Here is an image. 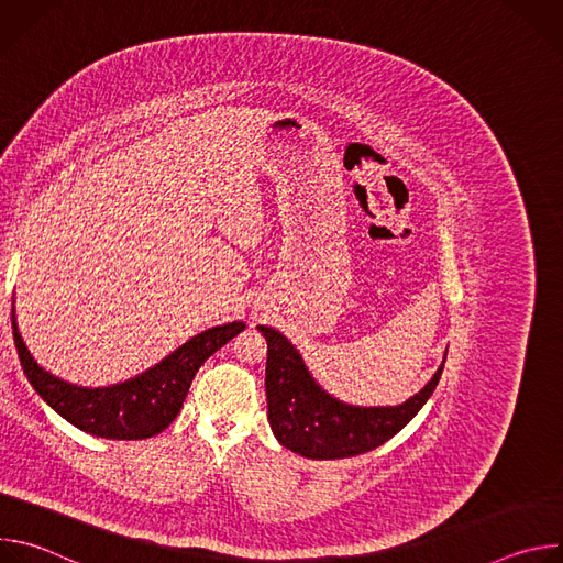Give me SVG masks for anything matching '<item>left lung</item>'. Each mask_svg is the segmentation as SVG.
I'll return each instance as SVG.
<instances>
[{"label":"left lung","mask_w":563,"mask_h":563,"mask_svg":"<svg viewBox=\"0 0 563 563\" xmlns=\"http://www.w3.org/2000/svg\"><path fill=\"white\" fill-rule=\"evenodd\" d=\"M267 341V417L276 439L307 459H345L369 452L404 430L439 385L432 380L404 406L354 408L320 389L296 347L274 328L258 325Z\"/></svg>","instance_id":"left-lung-1"}]
</instances>
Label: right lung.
<instances>
[{
	"label": "right lung",
	"mask_w": 563,
	"mask_h": 563,
	"mask_svg": "<svg viewBox=\"0 0 563 563\" xmlns=\"http://www.w3.org/2000/svg\"><path fill=\"white\" fill-rule=\"evenodd\" d=\"M13 339L26 378L46 404L75 428L93 437L135 441L148 439L169 428L178 417L191 380L200 365L227 345L235 334L245 330V323H227L211 328L189 343L178 347L163 363L144 374L111 387H77L48 372H44L29 354L13 309Z\"/></svg>",
	"instance_id": "obj_1"
}]
</instances>
